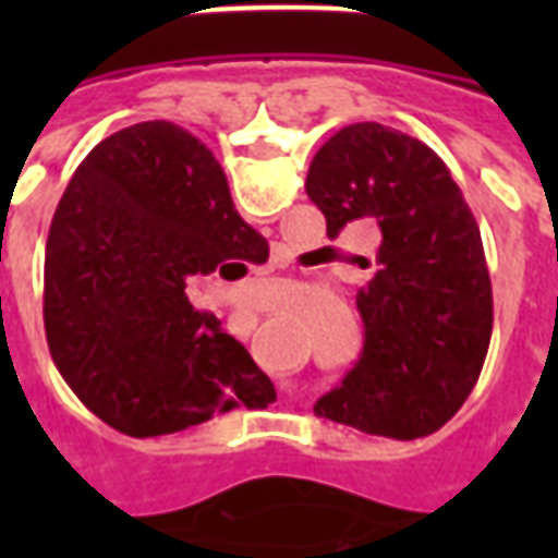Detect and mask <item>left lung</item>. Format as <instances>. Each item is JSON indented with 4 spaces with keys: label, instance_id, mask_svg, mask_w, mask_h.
Listing matches in <instances>:
<instances>
[{
    "label": "left lung",
    "instance_id": "obj_1",
    "mask_svg": "<svg viewBox=\"0 0 558 558\" xmlns=\"http://www.w3.org/2000/svg\"><path fill=\"white\" fill-rule=\"evenodd\" d=\"M304 191L326 215L328 239L362 218L383 232L374 275L355 295L362 359L314 412L395 439L436 433L475 388L490 347L478 220L430 146L379 122L326 140Z\"/></svg>",
    "mask_w": 558,
    "mask_h": 558
}]
</instances>
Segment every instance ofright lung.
<instances>
[{
	"instance_id": "1",
	"label": "right lung",
	"mask_w": 558,
	"mask_h": 558,
	"mask_svg": "<svg viewBox=\"0 0 558 558\" xmlns=\"http://www.w3.org/2000/svg\"><path fill=\"white\" fill-rule=\"evenodd\" d=\"M206 143L155 119L83 158L44 254V331L59 374L101 421L163 436L271 398L268 376L184 287L266 263Z\"/></svg>"
}]
</instances>
